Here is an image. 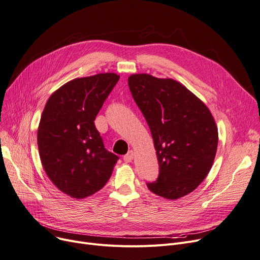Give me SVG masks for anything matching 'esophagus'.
<instances>
[{
  "label": "esophagus",
  "instance_id": "obj_1",
  "mask_svg": "<svg viewBox=\"0 0 260 260\" xmlns=\"http://www.w3.org/2000/svg\"><path fill=\"white\" fill-rule=\"evenodd\" d=\"M133 155H134V152L132 150H130L127 154L123 155V161L124 162H131L132 159H133Z\"/></svg>",
  "mask_w": 260,
  "mask_h": 260
}]
</instances>
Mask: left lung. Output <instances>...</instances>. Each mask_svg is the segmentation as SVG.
Masks as SVG:
<instances>
[{
    "label": "left lung",
    "instance_id": "1",
    "mask_svg": "<svg viewBox=\"0 0 260 260\" xmlns=\"http://www.w3.org/2000/svg\"><path fill=\"white\" fill-rule=\"evenodd\" d=\"M132 97L146 119L159 162L148 189L166 200L194 191L214 161L219 134L209 109L181 83L147 74L128 78Z\"/></svg>",
    "mask_w": 260,
    "mask_h": 260
}]
</instances>
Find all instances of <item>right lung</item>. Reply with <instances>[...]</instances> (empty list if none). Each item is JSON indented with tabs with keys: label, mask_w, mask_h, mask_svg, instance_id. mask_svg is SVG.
<instances>
[{
	"label": "right lung",
	"mask_w": 260,
	"mask_h": 260,
	"mask_svg": "<svg viewBox=\"0 0 260 260\" xmlns=\"http://www.w3.org/2000/svg\"><path fill=\"white\" fill-rule=\"evenodd\" d=\"M118 80L112 72L71 80L51 95L41 114V164L56 188L74 199L102 189L118 160L105 148L94 122Z\"/></svg>",
	"instance_id": "add662e5"
}]
</instances>
